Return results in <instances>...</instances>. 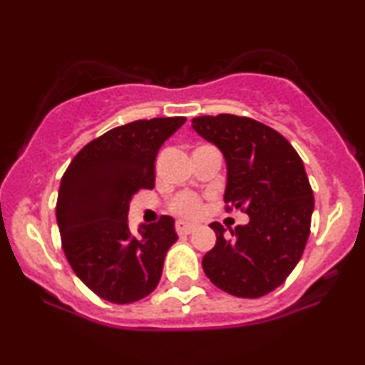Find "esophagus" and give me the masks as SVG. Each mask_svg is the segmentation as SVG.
<instances>
[{"instance_id": "34e87169", "label": "esophagus", "mask_w": 365, "mask_h": 365, "mask_svg": "<svg viewBox=\"0 0 365 365\" xmlns=\"http://www.w3.org/2000/svg\"><path fill=\"white\" fill-rule=\"evenodd\" d=\"M175 230H177L178 235H190L192 232H195L197 226L183 223V221H177V225H175Z\"/></svg>"}]
</instances>
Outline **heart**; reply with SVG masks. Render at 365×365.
<instances>
[{"label": "heart", "instance_id": "b5f03b06", "mask_svg": "<svg viewBox=\"0 0 365 365\" xmlns=\"http://www.w3.org/2000/svg\"><path fill=\"white\" fill-rule=\"evenodd\" d=\"M171 211L177 216L182 217H197L202 212V202L200 199L194 194H180L171 200Z\"/></svg>", "mask_w": 365, "mask_h": 365}]
</instances>
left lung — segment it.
<instances>
[{
    "mask_svg": "<svg viewBox=\"0 0 365 365\" xmlns=\"http://www.w3.org/2000/svg\"><path fill=\"white\" fill-rule=\"evenodd\" d=\"M192 127L225 154L226 211L250 217L232 237L209 225L216 245L204 255V273L230 295H267L300 261L311 233L314 195L302 159L282 133L249 116H197Z\"/></svg>",
    "mask_w": 365,
    "mask_h": 365,
    "instance_id": "1",
    "label": "left lung"
}]
</instances>
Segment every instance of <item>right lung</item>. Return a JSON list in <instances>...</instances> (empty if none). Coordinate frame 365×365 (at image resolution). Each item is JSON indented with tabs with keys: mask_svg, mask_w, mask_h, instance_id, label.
I'll list each match as a JSON object with an SVG mask.
<instances>
[{
	"mask_svg": "<svg viewBox=\"0 0 365 365\" xmlns=\"http://www.w3.org/2000/svg\"><path fill=\"white\" fill-rule=\"evenodd\" d=\"M185 120H137L108 130L83 145L63 173L56 200L63 252L81 282L108 302L148 297L178 240L173 217L161 216L135 233L127 216L132 197L154 188L158 150Z\"/></svg>",
	"mask_w": 365,
	"mask_h": 365,
	"instance_id": "obj_1",
	"label": "right lung"
}]
</instances>
